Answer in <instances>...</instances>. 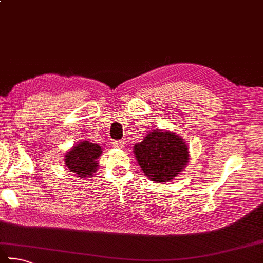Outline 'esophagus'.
<instances>
[{
    "label": "esophagus",
    "instance_id": "34e87169",
    "mask_svg": "<svg viewBox=\"0 0 263 263\" xmlns=\"http://www.w3.org/2000/svg\"><path fill=\"white\" fill-rule=\"evenodd\" d=\"M112 146L115 148H119V149H122V148H124V141L123 140H116L112 142Z\"/></svg>",
    "mask_w": 263,
    "mask_h": 263
}]
</instances>
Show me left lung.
Masks as SVG:
<instances>
[{
  "instance_id": "left-lung-1",
  "label": "left lung",
  "mask_w": 263,
  "mask_h": 263,
  "mask_svg": "<svg viewBox=\"0 0 263 263\" xmlns=\"http://www.w3.org/2000/svg\"><path fill=\"white\" fill-rule=\"evenodd\" d=\"M138 164L151 181L168 183L185 169L190 151L177 133L164 130L151 131L133 147Z\"/></svg>"
}]
</instances>
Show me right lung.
Here are the masks:
<instances>
[{
	"mask_svg": "<svg viewBox=\"0 0 263 263\" xmlns=\"http://www.w3.org/2000/svg\"><path fill=\"white\" fill-rule=\"evenodd\" d=\"M101 154V146L84 140L79 141L65 153L64 162L71 173L77 175V177H92L99 169L98 159Z\"/></svg>",
	"mask_w": 263,
	"mask_h": 263,
	"instance_id": "1",
	"label": "right lung"
}]
</instances>
